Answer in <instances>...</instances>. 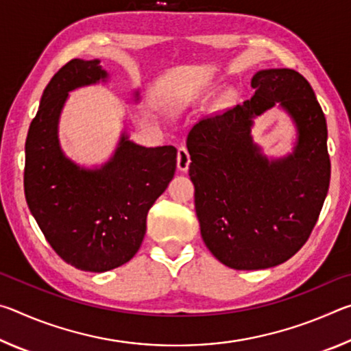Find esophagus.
<instances>
[{
	"instance_id": "34e87169",
	"label": "esophagus",
	"mask_w": 351,
	"mask_h": 351,
	"mask_svg": "<svg viewBox=\"0 0 351 351\" xmlns=\"http://www.w3.org/2000/svg\"><path fill=\"white\" fill-rule=\"evenodd\" d=\"M176 162H178V169H180L181 171H187V170H189V165H190V154H189L186 147H180V148H178Z\"/></svg>"
}]
</instances>
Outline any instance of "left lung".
Instances as JSON below:
<instances>
[{
	"mask_svg": "<svg viewBox=\"0 0 351 351\" xmlns=\"http://www.w3.org/2000/svg\"><path fill=\"white\" fill-rule=\"evenodd\" d=\"M254 96L201 119L187 136L201 237L232 269H266L310 239L330 186L326 121L313 88L294 69H263ZM278 104L293 119V154L268 160L253 144V119Z\"/></svg>",
	"mask_w": 351,
	"mask_h": 351,
	"instance_id": "1",
	"label": "left lung"
}]
</instances>
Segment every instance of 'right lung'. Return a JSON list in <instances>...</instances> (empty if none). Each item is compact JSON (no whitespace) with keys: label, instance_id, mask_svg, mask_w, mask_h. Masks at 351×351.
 <instances>
[{"label":"right lung","instance_id":"obj_1","mask_svg":"<svg viewBox=\"0 0 351 351\" xmlns=\"http://www.w3.org/2000/svg\"><path fill=\"white\" fill-rule=\"evenodd\" d=\"M106 79L100 60L68 62L45 88L26 139L29 210L52 249L71 266L90 272L119 268L134 257L147 213L176 169L175 147H142L127 133L99 169L80 167L64 156L58 119L68 93Z\"/></svg>","mask_w":351,"mask_h":351}]
</instances>
